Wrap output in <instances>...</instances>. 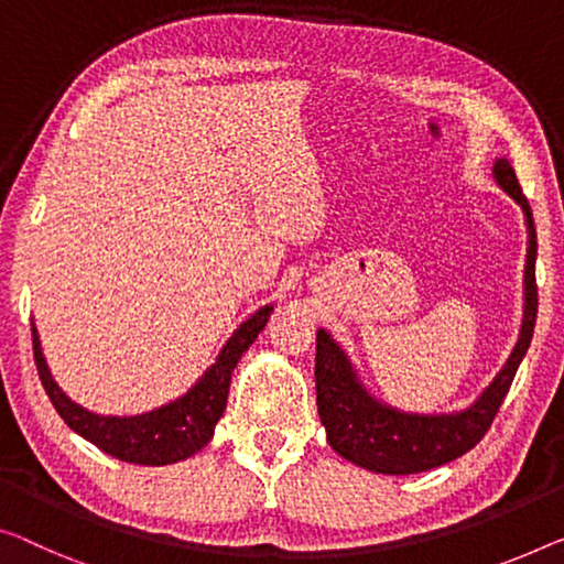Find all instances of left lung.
<instances>
[{
  "label": "left lung",
  "instance_id": "left-lung-1",
  "mask_svg": "<svg viewBox=\"0 0 564 564\" xmlns=\"http://www.w3.org/2000/svg\"><path fill=\"white\" fill-rule=\"evenodd\" d=\"M494 176L509 197L522 205L529 228V250L524 271V324L519 344L511 351L507 367L501 369L491 388L466 413L456 415H405L388 405H380L357 382L351 365L344 351L324 329L316 332V408L326 427V438L332 448L351 464L375 470V474H423L438 468L448 460L464 456L484 438L507 392L514 382V375L532 344L536 324V230L532 207L524 197L514 170L507 159L494 164Z\"/></svg>",
  "mask_w": 564,
  "mask_h": 564
}]
</instances>
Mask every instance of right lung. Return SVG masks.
I'll return each mask as SVG.
<instances>
[{"instance_id":"1","label":"right lung","mask_w":564,"mask_h":564,"mask_svg":"<svg viewBox=\"0 0 564 564\" xmlns=\"http://www.w3.org/2000/svg\"><path fill=\"white\" fill-rule=\"evenodd\" d=\"M271 311V306L260 308L253 318H248L235 332L232 339L223 347L217 362L195 384V390H189L172 405L137 417H100L67 400L65 392L50 377L35 326H32V351H35L42 388H45L57 415L75 433L119 460H129V464L139 466H166L195 456L213 438L217 420H220L225 402H228L232 369L242 357V351L263 332Z\"/></svg>"}]
</instances>
